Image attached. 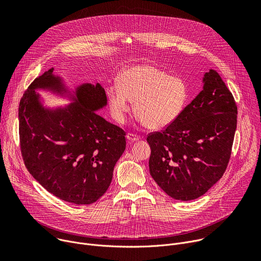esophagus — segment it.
Instances as JSON below:
<instances>
[{
  "label": "esophagus",
  "mask_w": 261,
  "mask_h": 261,
  "mask_svg": "<svg viewBox=\"0 0 261 261\" xmlns=\"http://www.w3.org/2000/svg\"><path fill=\"white\" fill-rule=\"evenodd\" d=\"M127 140L130 142V143H133V142H137L141 140V137L138 135H135V134H132V133H128L127 134Z\"/></svg>",
  "instance_id": "obj_1"
}]
</instances>
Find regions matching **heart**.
<instances>
[{"label": "heart", "instance_id": "b5f03b06", "mask_svg": "<svg viewBox=\"0 0 261 261\" xmlns=\"http://www.w3.org/2000/svg\"><path fill=\"white\" fill-rule=\"evenodd\" d=\"M117 85L106 90L113 119L124 123L130 111V101H134L135 115L151 130L166 128L175 121L189 97V87L182 77L169 75L149 64L126 68L119 73Z\"/></svg>", "mask_w": 261, "mask_h": 261}]
</instances>
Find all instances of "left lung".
<instances>
[{
	"mask_svg": "<svg viewBox=\"0 0 261 261\" xmlns=\"http://www.w3.org/2000/svg\"><path fill=\"white\" fill-rule=\"evenodd\" d=\"M202 84L175 121L147 137L152 178L182 201L200 197L221 178L237 126L236 103L220 75L210 69Z\"/></svg>",
	"mask_w": 261,
	"mask_h": 261,
	"instance_id": "1",
	"label": "left lung"
}]
</instances>
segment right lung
I'll return each instance as SVG.
<instances>
[{
  "label": "right lung",
  "instance_id": "add662e5",
  "mask_svg": "<svg viewBox=\"0 0 261 261\" xmlns=\"http://www.w3.org/2000/svg\"><path fill=\"white\" fill-rule=\"evenodd\" d=\"M49 69L34 80L20 101V143L26 168L48 192L74 204H90L109 188L126 149L125 131L99 116L107 106L102 87L74 89ZM37 90L66 97L65 108L44 107Z\"/></svg>",
  "mask_w": 261,
  "mask_h": 261
}]
</instances>
